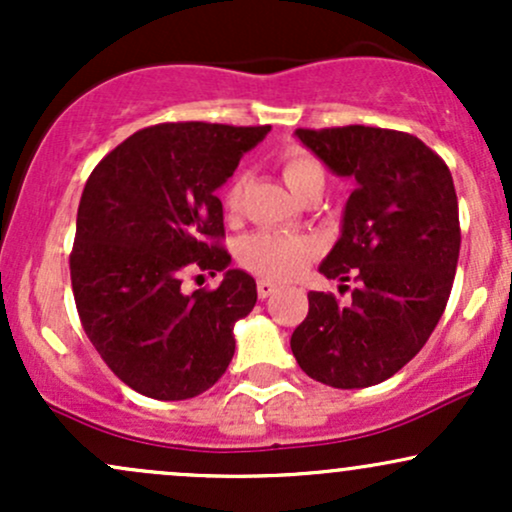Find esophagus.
<instances>
[{"label":"esophagus","mask_w":512,"mask_h":512,"mask_svg":"<svg viewBox=\"0 0 512 512\" xmlns=\"http://www.w3.org/2000/svg\"><path fill=\"white\" fill-rule=\"evenodd\" d=\"M274 291H276L274 281H269V279L257 281V296H260V298H269Z\"/></svg>","instance_id":"esophagus-1"}]
</instances>
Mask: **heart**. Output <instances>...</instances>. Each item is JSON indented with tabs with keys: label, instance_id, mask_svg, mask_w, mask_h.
Here are the masks:
<instances>
[{
	"label": "heart",
	"instance_id": "1",
	"mask_svg": "<svg viewBox=\"0 0 512 512\" xmlns=\"http://www.w3.org/2000/svg\"><path fill=\"white\" fill-rule=\"evenodd\" d=\"M281 175H284V182L298 199L325 192L327 170L308 151H286L284 158H281ZM245 190H248V175L238 173L223 190L226 214H238L240 207H243ZM315 255L317 243L313 238L289 236V233L257 231L238 243V262L250 272L276 281L298 276Z\"/></svg>",
	"mask_w": 512,
	"mask_h": 512
}]
</instances>
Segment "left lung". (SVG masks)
<instances>
[{
    "label": "left lung",
    "instance_id": "obj_1",
    "mask_svg": "<svg viewBox=\"0 0 512 512\" xmlns=\"http://www.w3.org/2000/svg\"><path fill=\"white\" fill-rule=\"evenodd\" d=\"M296 137L332 173L356 180L342 236L320 264L327 279H354L356 289L349 305L310 291L291 351L317 383L378 385L419 354L448 305L460 257L452 175L436 151L397 129H296Z\"/></svg>",
    "mask_w": 512,
    "mask_h": 512
}]
</instances>
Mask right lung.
<instances>
[{"label":"right lung","instance_id":"right-lung-1","mask_svg":"<svg viewBox=\"0 0 512 512\" xmlns=\"http://www.w3.org/2000/svg\"><path fill=\"white\" fill-rule=\"evenodd\" d=\"M264 127L163 122L134 132L88 175L69 272L84 332L122 383L190 399L226 373L233 325L255 308V279L228 269L216 190ZM190 271H226L219 290L181 291Z\"/></svg>","mask_w":512,"mask_h":512}]
</instances>
